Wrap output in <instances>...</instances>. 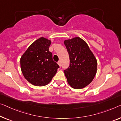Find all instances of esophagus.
Segmentation results:
<instances>
[{"mask_svg": "<svg viewBox=\"0 0 121 121\" xmlns=\"http://www.w3.org/2000/svg\"><path fill=\"white\" fill-rule=\"evenodd\" d=\"M57 64L59 65V66H60V67H61V62H60V61H59V62H57Z\"/></svg>", "mask_w": 121, "mask_h": 121, "instance_id": "34e87169", "label": "esophagus"}]
</instances>
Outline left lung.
<instances>
[{"mask_svg":"<svg viewBox=\"0 0 121 121\" xmlns=\"http://www.w3.org/2000/svg\"><path fill=\"white\" fill-rule=\"evenodd\" d=\"M64 44L70 60L69 67L64 71L68 84L73 89H83L96 74L97 59L87 43L80 37L66 39Z\"/></svg>","mask_w":121,"mask_h":121,"instance_id":"1","label":"left lung"}]
</instances>
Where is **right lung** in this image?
Masks as SVG:
<instances>
[{
  "label": "right lung",
  "instance_id": "add662e5",
  "mask_svg": "<svg viewBox=\"0 0 121 121\" xmlns=\"http://www.w3.org/2000/svg\"><path fill=\"white\" fill-rule=\"evenodd\" d=\"M51 43L46 38H39L30 45L21 57L23 76L33 85L43 86L49 84L59 67L49 51Z\"/></svg>",
  "mask_w": 121,
  "mask_h": 121
}]
</instances>
